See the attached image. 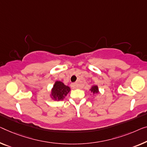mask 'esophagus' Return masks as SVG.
<instances>
[{
    "label": "esophagus",
    "mask_w": 147,
    "mask_h": 147,
    "mask_svg": "<svg viewBox=\"0 0 147 147\" xmlns=\"http://www.w3.org/2000/svg\"><path fill=\"white\" fill-rule=\"evenodd\" d=\"M71 86L73 89H76V88H78V86L76 85V83H72V84H71Z\"/></svg>",
    "instance_id": "34e87169"
}]
</instances>
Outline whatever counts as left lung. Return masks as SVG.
<instances>
[{
    "label": "left lung",
    "mask_w": 147,
    "mask_h": 147,
    "mask_svg": "<svg viewBox=\"0 0 147 147\" xmlns=\"http://www.w3.org/2000/svg\"><path fill=\"white\" fill-rule=\"evenodd\" d=\"M90 90L91 91V92L93 94H97L99 93V90H98V87L96 85H94V86H92V88L90 89Z\"/></svg>",
    "instance_id": "obj_1"
}]
</instances>
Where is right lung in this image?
<instances>
[{
  "instance_id": "add662e5",
  "label": "right lung",
  "mask_w": 147,
  "mask_h": 147,
  "mask_svg": "<svg viewBox=\"0 0 147 147\" xmlns=\"http://www.w3.org/2000/svg\"><path fill=\"white\" fill-rule=\"evenodd\" d=\"M71 91V88L65 85L61 81H56L51 90V97L54 100H62L65 98L67 94Z\"/></svg>"
}]
</instances>
